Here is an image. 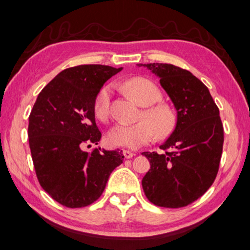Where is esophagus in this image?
<instances>
[{"instance_id":"obj_1","label":"esophagus","mask_w":250,"mask_h":250,"mask_svg":"<svg viewBox=\"0 0 250 250\" xmlns=\"http://www.w3.org/2000/svg\"><path fill=\"white\" fill-rule=\"evenodd\" d=\"M124 156H125V157L126 159H129V158H132V157H133L134 154L132 153V151H130V150L124 149Z\"/></svg>"}]
</instances>
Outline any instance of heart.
I'll return each instance as SVG.
<instances>
[{"instance_id": "obj_1", "label": "heart", "mask_w": 250, "mask_h": 250, "mask_svg": "<svg viewBox=\"0 0 250 250\" xmlns=\"http://www.w3.org/2000/svg\"><path fill=\"white\" fill-rule=\"evenodd\" d=\"M124 90L139 105L146 107L142 119L133 125L119 122L109 130L107 139L111 145L136 149L147 144L156 135L165 138L173 130L175 117L173 111L166 104L156 103L161 100V93L155 83L145 78H132L122 84ZM111 86H103L97 93L94 102V112L97 118L107 119L109 115Z\"/></svg>"}]
</instances>
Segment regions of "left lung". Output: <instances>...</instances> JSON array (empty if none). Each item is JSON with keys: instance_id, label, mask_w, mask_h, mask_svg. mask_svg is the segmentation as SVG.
<instances>
[{"instance_id": "8db88e82", "label": "left lung", "mask_w": 250, "mask_h": 250, "mask_svg": "<svg viewBox=\"0 0 250 250\" xmlns=\"http://www.w3.org/2000/svg\"><path fill=\"white\" fill-rule=\"evenodd\" d=\"M159 78L177 110V124L160 148L143 153L150 169L142 180L156 206H188L207 192L217 177L223 147V125L208 87L189 72L171 63H138Z\"/></svg>"}]
</instances>
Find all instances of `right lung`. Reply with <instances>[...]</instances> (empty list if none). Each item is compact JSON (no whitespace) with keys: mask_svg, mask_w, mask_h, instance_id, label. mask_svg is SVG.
Masks as SVG:
<instances>
[{"mask_svg":"<svg viewBox=\"0 0 250 250\" xmlns=\"http://www.w3.org/2000/svg\"><path fill=\"white\" fill-rule=\"evenodd\" d=\"M121 70L105 65L67 68L34 103L28 125L34 169L43 189L63 206L81 208L94 203L112 170L124 161L122 150H83L102 138L94 112L97 93Z\"/></svg>","mask_w":250,"mask_h":250,"instance_id":"obj_1","label":"right lung"}]
</instances>
